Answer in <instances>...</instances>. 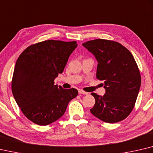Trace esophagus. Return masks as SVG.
<instances>
[{
    "label": "esophagus",
    "mask_w": 153,
    "mask_h": 153,
    "mask_svg": "<svg viewBox=\"0 0 153 153\" xmlns=\"http://www.w3.org/2000/svg\"><path fill=\"white\" fill-rule=\"evenodd\" d=\"M78 92H79V94H88V92H86V91H83V90H79Z\"/></svg>",
    "instance_id": "obj_1"
}]
</instances>
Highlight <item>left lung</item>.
Segmentation results:
<instances>
[{
    "label": "left lung",
    "mask_w": 153,
    "mask_h": 153,
    "mask_svg": "<svg viewBox=\"0 0 153 153\" xmlns=\"http://www.w3.org/2000/svg\"><path fill=\"white\" fill-rule=\"evenodd\" d=\"M82 45L98 61L96 77L104 82L103 96L96 100L90 112L100 120L116 123L126 118L134 108L141 84L140 71L128 50L116 41L94 39Z\"/></svg>",
    "instance_id": "8db88e82"
}]
</instances>
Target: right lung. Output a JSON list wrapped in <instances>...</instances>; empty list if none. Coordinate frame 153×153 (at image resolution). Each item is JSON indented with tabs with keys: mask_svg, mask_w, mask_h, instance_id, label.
<instances>
[{
	"mask_svg": "<svg viewBox=\"0 0 153 153\" xmlns=\"http://www.w3.org/2000/svg\"><path fill=\"white\" fill-rule=\"evenodd\" d=\"M77 46L76 41L48 40L29 46L19 55L12 92L22 112L33 123L45 126L56 121L77 96L76 89L54 85Z\"/></svg>",
	"mask_w": 153,
	"mask_h": 153,
	"instance_id": "1",
	"label": "right lung"
}]
</instances>
